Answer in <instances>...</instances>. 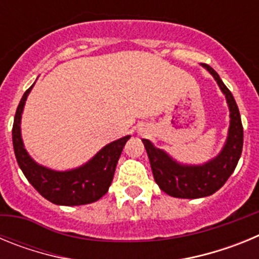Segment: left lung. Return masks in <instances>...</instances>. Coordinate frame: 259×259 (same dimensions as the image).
<instances>
[{
  "label": "left lung",
  "instance_id": "obj_1",
  "mask_svg": "<svg viewBox=\"0 0 259 259\" xmlns=\"http://www.w3.org/2000/svg\"><path fill=\"white\" fill-rule=\"evenodd\" d=\"M202 66L215 77L230 106V134L221 154L203 166H182L172 161L166 153L154 148L149 140L143 139L155 183L164 193L172 197L200 198L215 193L235 171L242 152L244 131L236 101L219 75L206 63H202Z\"/></svg>",
  "mask_w": 259,
  "mask_h": 259
}]
</instances>
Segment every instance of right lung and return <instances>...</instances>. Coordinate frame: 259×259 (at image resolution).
<instances>
[{"mask_svg": "<svg viewBox=\"0 0 259 259\" xmlns=\"http://www.w3.org/2000/svg\"><path fill=\"white\" fill-rule=\"evenodd\" d=\"M32 87H29L23 95L18 105L13 124L14 153L20 170L42 197L56 205L75 206V205L92 203L100 200L106 193L113 182L120 153L131 136L128 135L107 144L104 149L95 155L92 161H89L88 163L76 170L58 172L38 166L27 154L20 137V118H22L23 106Z\"/></svg>", "mask_w": 259, "mask_h": 259, "instance_id": "add662e5", "label": "right lung"}]
</instances>
